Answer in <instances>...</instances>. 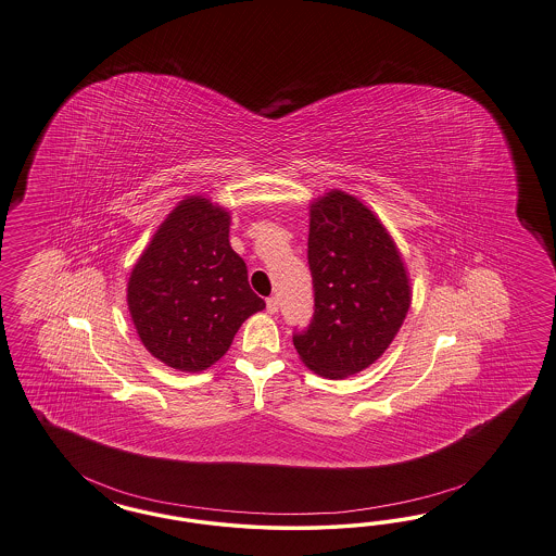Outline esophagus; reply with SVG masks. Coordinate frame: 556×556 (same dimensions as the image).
<instances>
[{
	"label": "esophagus",
	"instance_id": "obj_1",
	"mask_svg": "<svg viewBox=\"0 0 556 556\" xmlns=\"http://www.w3.org/2000/svg\"><path fill=\"white\" fill-rule=\"evenodd\" d=\"M267 309L268 314H277V312H279V298H277V295L267 298Z\"/></svg>",
	"mask_w": 556,
	"mask_h": 556
}]
</instances>
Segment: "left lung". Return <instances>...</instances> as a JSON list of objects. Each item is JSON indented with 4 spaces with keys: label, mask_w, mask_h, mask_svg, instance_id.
Returning <instances> with one entry per match:
<instances>
[{
    "label": "left lung",
    "mask_w": 556,
    "mask_h": 556,
    "mask_svg": "<svg viewBox=\"0 0 556 556\" xmlns=\"http://www.w3.org/2000/svg\"><path fill=\"white\" fill-rule=\"evenodd\" d=\"M307 265L314 314L293 345L326 378L374 364L403 325L410 288L403 258L376 215L355 197L328 192L309 211Z\"/></svg>",
    "instance_id": "left-lung-1"
}]
</instances>
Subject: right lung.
I'll return each instance as SVG.
<instances>
[{"instance_id":"obj_1","label":"right lung","mask_w":556,"mask_h":556,"mask_svg":"<svg viewBox=\"0 0 556 556\" xmlns=\"http://www.w3.org/2000/svg\"><path fill=\"white\" fill-rule=\"evenodd\" d=\"M228 233L230 215L191 197L155 231L131 273L127 304L137 334L174 369H207L242 323L265 307Z\"/></svg>"}]
</instances>
